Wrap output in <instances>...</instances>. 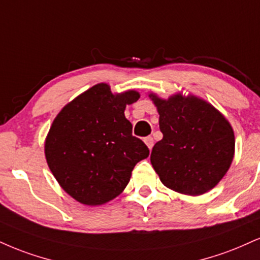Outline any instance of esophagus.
Wrapping results in <instances>:
<instances>
[{"label": "esophagus", "mask_w": 260, "mask_h": 260, "mask_svg": "<svg viewBox=\"0 0 260 260\" xmlns=\"http://www.w3.org/2000/svg\"><path fill=\"white\" fill-rule=\"evenodd\" d=\"M144 143L146 144V146H148L150 150L154 146V139H152V137H146V138H144Z\"/></svg>", "instance_id": "1"}]
</instances>
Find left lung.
<instances>
[{"label":"left lung","instance_id":"left-lung-1","mask_svg":"<svg viewBox=\"0 0 260 260\" xmlns=\"http://www.w3.org/2000/svg\"><path fill=\"white\" fill-rule=\"evenodd\" d=\"M164 138L154 145L152 167L165 186L199 196L217 185L229 171L235 136L229 121L208 102L181 93L162 99L150 93Z\"/></svg>","mask_w":260,"mask_h":260}]
</instances>
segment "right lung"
Segmentation results:
<instances>
[{
  "label": "right lung",
  "instance_id": "obj_1",
  "mask_svg": "<svg viewBox=\"0 0 260 260\" xmlns=\"http://www.w3.org/2000/svg\"><path fill=\"white\" fill-rule=\"evenodd\" d=\"M139 96L137 90L112 93L108 83H98L54 118L46 137V160L61 189L76 201L99 206L117 198L134 166L149 156L124 116L126 105Z\"/></svg>",
  "mask_w": 260,
  "mask_h": 260
}]
</instances>
